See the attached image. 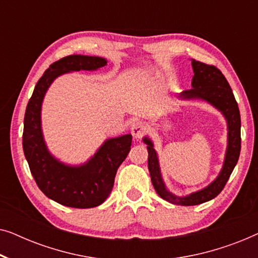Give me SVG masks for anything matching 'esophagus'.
I'll use <instances>...</instances> for the list:
<instances>
[{"label": "esophagus", "mask_w": 258, "mask_h": 258, "mask_svg": "<svg viewBox=\"0 0 258 258\" xmlns=\"http://www.w3.org/2000/svg\"><path fill=\"white\" fill-rule=\"evenodd\" d=\"M146 132H147V128L142 122H135L132 125V134L135 139H141V137L146 134Z\"/></svg>", "instance_id": "34e87169"}]
</instances>
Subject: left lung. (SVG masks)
<instances>
[{"label":"left lung","mask_w":258,"mask_h":258,"mask_svg":"<svg viewBox=\"0 0 258 258\" xmlns=\"http://www.w3.org/2000/svg\"><path fill=\"white\" fill-rule=\"evenodd\" d=\"M194 76L191 89L182 91L177 95L179 101H203L213 105L223 115L227 121V150H225L223 165L213 182L204 188L188 194L185 196H177L172 194L165 185L161 172L160 160L155 150L153 140L149 136L143 137V142L148 149V169L151 182L160 197L176 206H197L213 200L223 190L225 183L230 177L235 165L237 164L241 153V115L237 102L227 79L216 67L206 64L196 59H191Z\"/></svg>","instance_id":"left-lung-1"}]
</instances>
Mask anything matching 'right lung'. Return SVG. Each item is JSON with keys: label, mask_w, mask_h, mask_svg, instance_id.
<instances>
[{"label": "right lung", "mask_w": 258, "mask_h": 258, "mask_svg": "<svg viewBox=\"0 0 258 258\" xmlns=\"http://www.w3.org/2000/svg\"><path fill=\"white\" fill-rule=\"evenodd\" d=\"M98 56L70 55L52 63L35 86L24 115L23 151L31 175L48 199L70 208H94L110 195L115 175L132 146V134L107 139L89 160L68 164L48 149L42 130V103L51 83L63 74L95 72L107 66Z\"/></svg>", "instance_id": "add662e5"}]
</instances>
